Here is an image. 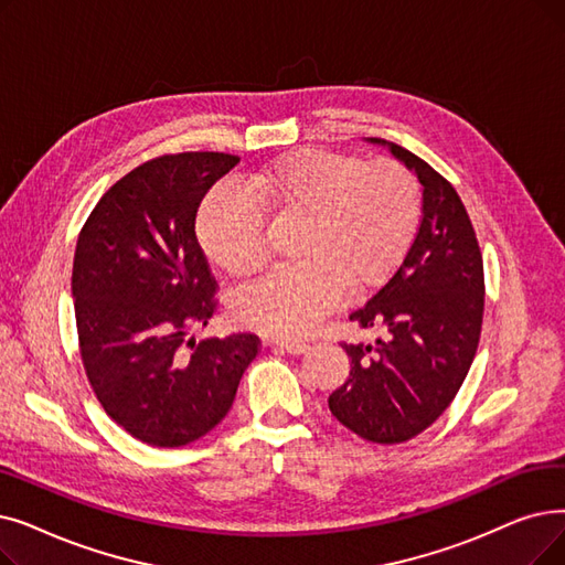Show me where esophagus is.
<instances>
[{
    "label": "esophagus",
    "mask_w": 565,
    "mask_h": 565,
    "mask_svg": "<svg viewBox=\"0 0 565 565\" xmlns=\"http://www.w3.org/2000/svg\"><path fill=\"white\" fill-rule=\"evenodd\" d=\"M269 347H277L290 355H300L309 349V343H305L300 339H269Z\"/></svg>",
    "instance_id": "obj_1"
}]
</instances>
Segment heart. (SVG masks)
I'll use <instances>...</instances> for the list:
<instances>
[{
	"label": "heart",
	"instance_id": "1",
	"mask_svg": "<svg viewBox=\"0 0 565 565\" xmlns=\"http://www.w3.org/2000/svg\"><path fill=\"white\" fill-rule=\"evenodd\" d=\"M263 210L298 218L292 256L235 292V323L277 337H302L332 311L343 288L366 292L395 273L420 222V186L399 163L364 166L323 150L286 154L252 178L249 195L216 189L199 214V239L233 277L265 263Z\"/></svg>",
	"mask_w": 565,
	"mask_h": 565
}]
</instances>
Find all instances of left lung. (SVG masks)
<instances>
[{"label":"left lung","mask_w":565,"mask_h":565,"mask_svg":"<svg viewBox=\"0 0 565 565\" xmlns=\"http://www.w3.org/2000/svg\"><path fill=\"white\" fill-rule=\"evenodd\" d=\"M423 184V222L397 273L349 318L381 328L374 343H341L351 374L328 406L372 444H404L455 399L478 351L484 275L476 231L455 186L404 147L381 138Z\"/></svg>","instance_id":"8db88e82"}]
</instances>
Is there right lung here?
<instances>
[{
    "label": "right lung",
    "mask_w": 565,
    "mask_h": 565,
    "mask_svg": "<svg viewBox=\"0 0 565 565\" xmlns=\"http://www.w3.org/2000/svg\"><path fill=\"white\" fill-rule=\"evenodd\" d=\"M237 163L224 152L147 161L102 195L78 235L71 296L85 372L104 411L147 446L212 431L258 355L256 334L189 339L216 305L195 212Z\"/></svg>",
    "instance_id": "add662e5"
}]
</instances>
